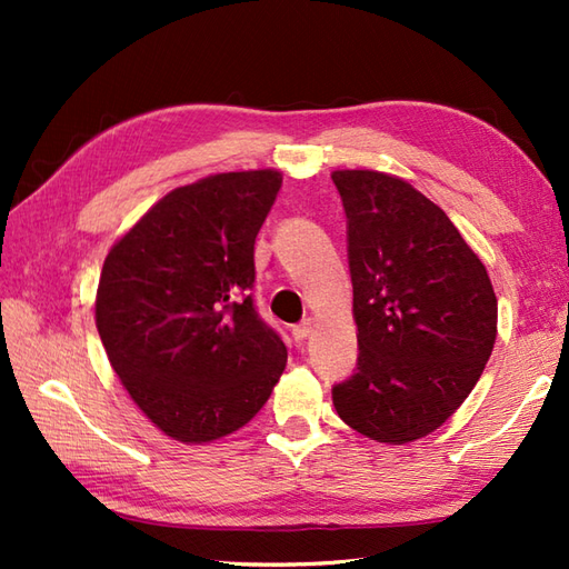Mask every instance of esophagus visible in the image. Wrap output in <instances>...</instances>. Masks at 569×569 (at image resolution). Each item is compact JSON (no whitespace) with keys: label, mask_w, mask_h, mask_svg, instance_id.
I'll use <instances>...</instances> for the list:
<instances>
[{"label":"esophagus","mask_w":569,"mask_h":569,"mask_svg":"<svg viewBox=\"0 0 569 569\" xmlns=\"http://www.w3.org/2000/svg\"><path fill=\"white\" fill-rule=\"evenodd\" d=\"M310 332H312V320L308 318V320H303V322L296 325V328H293V340L296 342H303V340H308Z\"/></svg>","instance_id":"34e87169"}]
</instances>
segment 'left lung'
<instances>
[{"label": "left lung", "instance_id": "8db88e82", "mask_svg": "<svg viewBox=\"0 0 569 569\" xmlns=\"http://www.w3.org/2000/svg\"><path fill=\"white\" fill-rule=\"evenodd\" d=\"M347 214L357 371L332 389L349 428L389 445L438 430L497 342L487 266L438 204L403 178L335 171Z\"/></svg>", "mask_w": 569, "mask_h": 569}]
</instances>
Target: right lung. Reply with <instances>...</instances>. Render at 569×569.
<instances>
[{
    "label": "right lung",
    "instance_id": "obj_1",
    "mask_svg": "<svg viewBox=\"0 0 569 569\" xmlns=\"http://www.w3.org/2000/svg\"><path fill=\"white\" fill-rule=\"evenodd\" d=\"M281 171L214 173L163 196L114 241L94 322L143 416L186 445L220 440L269 401L286 345L253 288V241Z\"/></svg>",
    "mask_w": 569,
    "mask_h": 569
}]
</instances>
